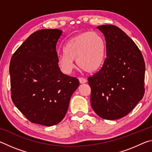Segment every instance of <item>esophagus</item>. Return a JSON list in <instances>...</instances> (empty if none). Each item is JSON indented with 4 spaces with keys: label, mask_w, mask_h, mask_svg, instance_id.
Wrapping results in <instances>:
<instances>
[{
    "label": "esophagus",
    "mask_w": 152,
    "mask_h": 152,
    "mask_svg": "<svg viewBox=\"0 0 152 152\" xmlns=\"http://www.w3.org/2000/svg\"><path fill=\"white\" fill-rule=\"evenodd\" d=\"M79 82L80 84H84V83H86L87 82V80L86 78H79Z\"/></svg>",
    "instance_id": "1"
}]
</instances>
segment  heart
<instances>
[{
	"label": "heart",
	"mask_w": 152,
	"mask_h": 152,
	"mask_svg": "<svg viewBox=\"0 0 152 152\" xmlns=\"http://www.w3.org/2000/svg\"><path fill=\"white\" fill-rule=\"evenodd\" d=\"M107 45L102 36L94 31L80 33L66 43L64 53L58 58V65L64 74L74 70V60L80 68L93 72L102 66L106 56Z\"/></svg>",
	"instance_id": "obj_1"
}]
</instances>
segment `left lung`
<instances>
[{"mask_svg": "<svg viewBox=\"0 0 152 152\" xmlns=\"http://www.w3.org/2000/svg\"><path fill=\"white\" fill-rule=\"evenodd\" d=\"M106 41L107 58L101 70L88 77L92 109L102 119L125 117L143 96L145 66L134 42L113 25L97 27Z\"/></svg>", "mask_w": 152, "mask_h": 152, "instance_id": "left-lung-1", "label": "left lung"}]
</instances>
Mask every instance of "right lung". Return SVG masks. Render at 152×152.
I'll return each instance as SVG.
<instances>
[{
    "instance_id": "right-lung-1",
    "label": "right lung",
    "mask_w": 152,
    "mask_h": 152,
    "mask_svg": "<svg viewBox=\"0 0 152 152\" xmlns=\"http://www.w3.org/2000/svg\"><path fill=\"white\" fill-rule=\"evenodd\" d=\"M61 34L57 29L32 33L12 55L9 66L13 103L31 122L48 127L64 119L79 86L78 79L58 67L56 44Z\"/></svg>"
}]
</instances>
